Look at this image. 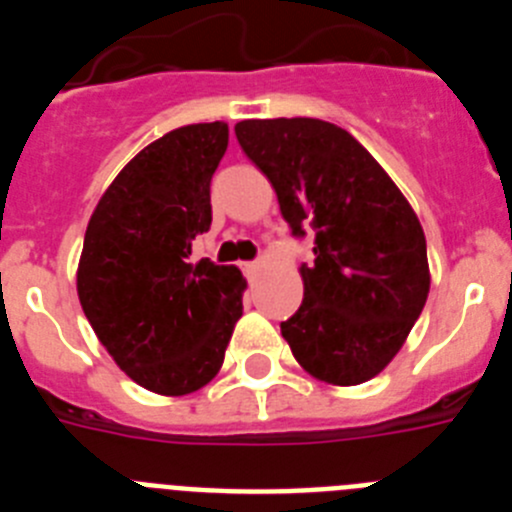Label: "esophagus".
<instances>
[{"label": "esophagus", "instance_id": "34e87169", "mask_svg": "<svg viewBox=\"0 0 512 512\" xmlns=\"http://www.w3.org/2000/svg\"><path fill=\"white\" fill-rule=\"evenodd\" d=\"M261 269V261H248V264H243V271H246V277L253 279L256 274H259Z\"/></svg>", "mask_w": 512, "mask_h": 512}]
</instances>
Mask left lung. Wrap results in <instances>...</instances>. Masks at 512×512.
Here are the masks:
<instances>
[{"mask_svg": "<svg viewBox=\"0 0 512 512\" xmlns=\"http://www.w3.org/2000/svg\"><path fill=\"white\" fill-rule=\"evenodd\" d=\"M243 153L277 192L292 235H315L305 297L282 336L312 377H377L423 312L431 274L418 215L387 171L343 128L312 117L243 120Z\"/></svg>", "mask_w": 512, "mask_h": 512, "instance_id": "obj_1", "label": "left lung"}]
</instances>
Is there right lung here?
<instances>
[{"label": "right lung", "mask_w": 512, "mask_h": 512, "mask_svg": "<svg viewBox=\"0 0 512 512\" xmlns=\"http://www.w3.org/2000/svg\"><path fill=\"white\" fill-rule=\"evenodd\" d=\"M228 148L225 122L153 140L102 194L84 235L76 289L122 372L156 395H189L220 372L243 315V274L202 259L210 182Z\"/></svg>", "instance_id": "add662e5"}]
</instances>
